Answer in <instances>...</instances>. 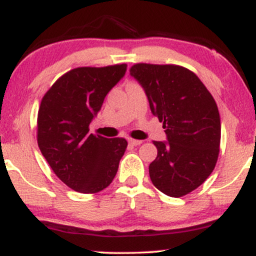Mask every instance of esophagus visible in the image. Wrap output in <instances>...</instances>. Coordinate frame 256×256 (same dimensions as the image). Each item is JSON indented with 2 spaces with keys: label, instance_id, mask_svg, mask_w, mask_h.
Masks as SVG:
<instances>
[{
  "label": "esophagus",
  "instance_id": "esophagus-1",
  "mask_svg": "<svg viewBox=\"0 0 256 256\" xmlns=\"http://www.w3.org/2000/svg\"><path fill=\"white\" fill-rule=\"evenodd\" d=\"M128 143H130V144H132V146H140V143H142V140H134V138H128Z\"/></svg>",
  "mask_w": 256,
  "mask_h": 256
}]
</instances>
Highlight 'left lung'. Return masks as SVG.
<instances>
[{
	"label": "left lung",
	"mask_w": 256,
	"mask_h": 256,
	"mask_svg": "<svg viewBox=\"0 0 256 256\" xmlns=\"http://www.w3.org/2000/svg\"><path fill=\"white\" fill-rule=\"evenodd\" d=\"M130 74L166 128V142H152L158 149L149 165L152 184L167 196L188 195L218 161L222 125L216 101L195 73L178 64H136Z\"/></svg>",
	"instance_id": "left-lung-1"
}]
</instances>
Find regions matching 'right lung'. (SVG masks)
Listing matches in <instances>:
<instances>
[{
    "label": "right lung",
    "instance_id": "right-lung-1",
    "mask_svg": "<svg viewBox=\"0 0 256 256\" xmlns=\"http://www.w3.org/2000/svg\"><path fill=\"white\" fill-rule=\"evenodd\" d=\"M126 64L78 67L64 73L43 96L37 116V142L55 174L83 194L106 189L116 177L128 146L125 138L89 132L112 88L124 77Z\"/></svg>",
    "mask_w": 256,
    "mask_h": 256
}]
</instances>
